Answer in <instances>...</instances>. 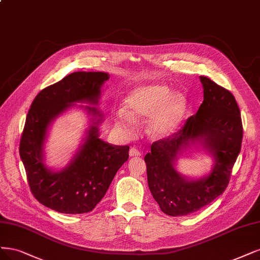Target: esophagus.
I'll return each instance as SVG.
<instances>
[{"label": "esophagus", "instance_id": "34e87169", "mask_svg": "<svg viewBox=\"0 0 260 260\" xmlns=\"http://www.w3.org/2000/svg\"><path fill=\"white\" fill-rule=\"evenodd\" d=\"M129 155H130V157H139V156H141V153L136 147H132L129 150Z\"/></svg>", "mask_w": 260, "mask_h": 260}]
</instances>
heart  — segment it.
Masks as SVG:
<instances>
[{
  "instance_id": "1",
  "label": "heart",
  "mask_w": 260,
  "mask_h": 260,
  "mask_svg": "<svg viewBox=\"0 0 260 260\" xmlns=\"http://www.w3.org/2000/svg\"><path fill=\"white\" fill-rule=\"evenodd\" d=\"M124 110L116 111L112 120L122 137L132 138L139 129V121L151 117L147 132L154 140L169 138L177 130L187 110L182 93H171L164 84H147L134 88L123 101Z\"/></svg>"
}]
</instances>
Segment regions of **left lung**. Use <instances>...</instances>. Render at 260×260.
Listing matches in <instances>:
<instances>
[{
    "label": "left lung",
    "instance_id": "1",
    "mask_svg": "<svg viewBox=\"0 0 260 260\" xmlns=\"http://www.w3.org/2000/svg\"><path fill=\"white\" fill-rule=\"evenodd\" d=\"M203 102L181 130L154 142L144 160L147 182L154 199L165 214L185 216L199 211L227 188L232 168L241 150L243 127L234 94L205 76ZM199 144L213 157L211 173L192 180L177 172L178 154Z\"/></svg>",
    "mask_w": 260,
    "mask_h": 260
}]
</instances>
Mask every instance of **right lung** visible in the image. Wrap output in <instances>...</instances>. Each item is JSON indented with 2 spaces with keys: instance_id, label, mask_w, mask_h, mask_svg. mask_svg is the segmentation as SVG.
I'll return each instance as SVG.
<instances>
[{
  "instance_id": "right-lung-1",
  "label": "right lung",
  "mask_w": 260,
  "mask_h": 260,
  "mask_svg": "<svg viewBox=\"0 0 260 260\" xmlns=\"http://www.w3.org/2000/svg\"><path fill=\"white\" fill-rule=\"evenodd\" d=\"M109 78L104 72H74L43 89L31 104L19 154L31 192L45 207L64 214L92 211L129 158V146L112 145L99 138L98 124L103 115L95 107L85 106L92 119L77 154L60 171L44 162V143L50 123L76 102L98 104Z\"/></svg>"
}]
</instances>
